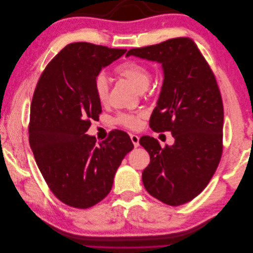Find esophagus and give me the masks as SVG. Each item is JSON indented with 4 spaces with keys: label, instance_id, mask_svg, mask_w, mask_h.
<instances>
[{
    "label": "esophagus",
    "instance_id": "34e87169",
    "mask_svg": "<svg viewBox=\"0 0 253 253\" xmlns=\"http://www.w3.org/2000/svg\"><path fill=\"white\" fill-rule=\"evenodd\" d=\"M129 137H131V140L134 144V147L135 148L138 147V145H139V136H137L135 134H131V135H129Z\"/></svg>",
    "mask_w": 253,
    "mask_h": 253
}]
</instances>
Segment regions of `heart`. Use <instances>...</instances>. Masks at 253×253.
Wrapping results in <instances>:
<instances>
[{"instance_id": "b5f03b06", "label": "heart", "mask_w": 253, "mask_h": 253, "mask_svg": "<svg viewBox=\"0 0 253 253\" xmlns=\"http://www.w3.org/2000/svg\"><path fill=\"white\" fill-rule=\"evenodd\" d=\"M115 74L132 83L138 90L147 88L152 77L150 68L136 60H126L121 62L115 68ZM94 90L97 100L101 104L106 103L109 99V82L104 75L100 74L96 77ZM141 117L142 114L140 113H125L119 115L116 122L119 126L136 131L141 126Z\"/></svg>"}]
</instances>
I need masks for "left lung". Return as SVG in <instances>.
<instances>
[{"instance_id":"obj_1","label":"left lung","mask_w":253,"mask_h":253,"mask_svg":"<svg viewBox=\"0 0 253 253\" xmlns=\"http://www.w3.org/2000/svg\"><path fill=\"white\" fill-rule=\"evenodd\" d=\"M131 55L163 64L165 79L150 127L171 132L175 139L162 148L153 137H141L151 159L143 186L158 201L180 206L207 187L223 154L224 106L215 76L188 37L132 48Z\"/></svg>"}]
</instances>
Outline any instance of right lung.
Here are the masks:
<instances>
[{
  "mask_svg": "<svg viewBox=\"0 0 253 253\" xmlns=\"http://www.w3.org/2000/svg\"><path fill=\"white\" fill-rule=\"evenodd\" d=\"M126 51L87 42L68 44L46 65L35 88L30 148L49 190L74 208L87 209L101 202L122 159L134 148L129 136L119 129L100 143L85 134L102 112L95 79Z\"/></svg>",
  "mask_w": 253,
  "mask_h": 253,
  "instance_id": "1",
  "label": "right lung"
}]
</instances>
